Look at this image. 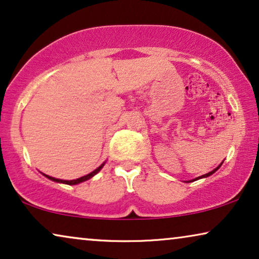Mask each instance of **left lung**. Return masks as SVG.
<instances>
[{"label": "left lung", "instance_id": "left-lung-1", "mask_svg": "<svg viewBox=\"0 0 259 259\" xmlns=\"http://www.w3.org/2000/svg\"><path fill=\"white\" fill-rule=\"evenodd\" d=\"M222 164H223V162H222ZM222 164H221V165H219V166H218V167H215V168L213 169V171L208 172V173H206V175H204V176H200V177H198V178H196V179H193V180H190V182H187V183H191V182H196V180H198V179H201V178H206V177H210L211 175H213V173H214L215 171H217V169H218L219 167H221V166H222Z\"/></svg>", "mask_w": 259, "mask_h": 259}]
</instances>
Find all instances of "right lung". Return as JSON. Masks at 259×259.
<instances>
[{
  "instance_id": "add662e5",
  "label": "right lung",
  "mask_w": 259,
  "mask_h": 259,
  "mask_svg": "<svg viewBox=\"0 0 259 259\" xmlns=\"http://www.w3.org/2000/svg\"><path fill=\"white\" fill-rule=\"evenodd\" d=\"M104 165H105V162L102 165H100L99 166V167L97 168V169H94L93 172H91L90 175H87V176H83V177H81V178H77V179H75V180H61V179H56V178H53V177H49V176H46V175H44L45 177H47L48 179H51V180H53V182H56V183H62V184H67V185H76V184H79V183H82V182H86V180H88V179H91L92 177H94L95 175H97V173L100 171V169L104 167Z\"/></svg>"
}]
</instances>
